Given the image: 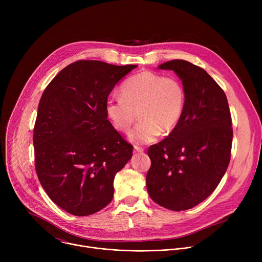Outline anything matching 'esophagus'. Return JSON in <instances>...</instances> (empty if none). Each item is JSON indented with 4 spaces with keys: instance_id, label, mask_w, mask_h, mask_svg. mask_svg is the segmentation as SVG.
I'll return each mask as SVG.
<instances>
[{
    "instance_id": "1",
    "label": "esophagus",
    "mask_w": 262,
    "mask_h": 262,
    "mask_svg": "<svg viewBox=\"0 0 262 262\" xmlns=\"http://www.w3.org/2000/svg\"><path fill=\"white\" fill-rule=\"evenodd\" d=\"M134 151H135V152H143V151H144V148L139 147V146H135V147H134Z\"/></svg>"
}]
</instances>
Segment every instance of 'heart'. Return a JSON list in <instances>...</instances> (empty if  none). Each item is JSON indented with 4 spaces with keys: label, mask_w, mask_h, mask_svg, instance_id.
<instances>
[{
    "label": "heart",
    "mask_w": 262,
    "mask_h": 262,
    "mask_svg": "<svg viewBox=\"0 0 262 262\" xmlns=\"http://www.w3.org/2000/svg\"><path fill=\"white\" fill-rule=\"evenodd\" d=\"M120 93L106 100L105 115L115 129L127 133L139 114L141 122L128 136L133 143L155 142L161 134L173 132L182 117L185 91L174 77L145 70L128 78Z\"/></svg>",
    "instance_id": "obj_1"
}]
</instances>
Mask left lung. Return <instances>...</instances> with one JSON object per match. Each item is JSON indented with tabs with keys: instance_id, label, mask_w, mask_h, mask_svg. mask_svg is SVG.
Wrapping results in <instances>:
<instances>
[{
	"instance_id": "left-lung-1",
	"label": "left lung",
	"mask_w": 262,
	"mask_h": 262,
	"mask_svg": "<svg viewBox=\"0 0 262 262\" xmlns=\"http://www.w3.org/2000/svg\"><path fill=\"white\" fill-rule=\"evenodd\" d=\"M159 68L173 70L182 81L185 106L173 132L148 149L151 166L146 186L159 205L186 210L215 190L228 168L231 115L226 94L203 68L184 60L168 61Z\"/></svg>"
}]
</instances>
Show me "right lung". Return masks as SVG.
<instances>
[{"label":"right lung","instance_id":"1","mask_svg":"<svg viewBox=\"0 0 262 262\" xmlns=\"http://www.w3.org/2000/svg\"><path fill=\"white\" fill-rule=\"evenodd\" d=\"M137 65L80 60L46 88L34 126L35 169L48 196L73 215H90L113 199L114 178L133 146L105 115L111 91Z\"/></svg>","mask_w":262,"mask_h":262}]
</instances>
